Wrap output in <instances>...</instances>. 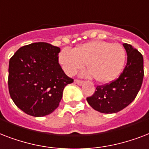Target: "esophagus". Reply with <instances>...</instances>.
Segmentation results:
<instances>
[{
  "mask_svg": "<svg viewBox=\"0 0 149 149\" xmlns=\"http://www.w3.org/2000/svg\"><path fill=\"white\" fill-rule=\"evenodd\" d=\"M74 82L77 84V85H81L84 83V81H81V80H78V79H76V80H74Z\"/></svg>",
  "mask_w": 149,
  "mask_h": 149,
  "instance_id": "1",
  "label": "esophagus"
}]
</instances>
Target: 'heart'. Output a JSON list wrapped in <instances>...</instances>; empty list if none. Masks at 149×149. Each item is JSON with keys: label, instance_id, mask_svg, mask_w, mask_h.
<instances>
[{"label": "heart", "instance_id": "1", "mask_svg": "<svg viewBox=\"0 0 149 149\" xmlns=\"http://www.w3.org/2000/svg\"><path fill=\"white\" fill-rule=\"evenodd\" d=\"M62 69L69 76L85 68L86 77H95L100 83H109L121 73L126 61V51L119 43L96 40L77 47L74 50L62 49L58 56Z\"/></svg>", "mask_w": 149, "mask_h": 149}]
</instances>
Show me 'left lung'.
<instances>
[{
	"mask_svg": "<svg viewBox=\"0 0 149 149\" xmlns=\"http://www.w3.org/2000/svg\"><path fill=\"white\" fill-rule=\"evenodd\" d=\"M127 54L124 71L116 80L98 85L87 102L93 109L102 113L120 111L134 101L140 90L144 78L142 54L131 45L123 44Z\"/></svg>",
	"mask_w": 149,
	"mask_h": 149,
	"instance_id": "left-lung-1",
	"label": "left lung"
}]
</instances>
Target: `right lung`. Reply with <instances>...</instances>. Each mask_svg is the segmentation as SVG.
<instances>
[{
  "instance_id": "add662e5",
  "label": "right lung",
  "mask_w": 149,
  "mask_h": 149,
  "mask_svg": "<svg viewBox=\"0 0 149 149\" xmlns=\"http://www.w3.org/2000/svg\"><path fill=\"white\" fill-rule=\"evenodd\" d=\"M60 52L47 42H34L19 48L10 59V96L25 113L40 117L53 113L64 87L74 81L58 63Z\"/></svg>"
}]
</instances>
